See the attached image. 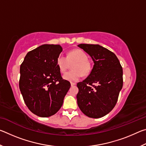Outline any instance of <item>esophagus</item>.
Masks as SVG:
<instances>
[{"instance_id": "1", "label": "esophagus", "mask_w": 146, "mask_h": 146, "mask_svg": "<svg viewBox=\"0 0 146 146\" xmlns=\"http://www.w3.org/2000/svg\"><path fill=\"white\" fill-rule=\"evenodd\" d=\"M75 85H76V83L75 82H71V86H75Z\"/></svg>"}]
</instances>
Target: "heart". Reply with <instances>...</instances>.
Returning <instances> with one entry per match:
<instances>
[{
	"mask_svg": "<svg viewBox=\"0 0 146 146\" xmlns=\"http://www.w3.org/2000/svg\"><path fill=\"white\" fill-rule=\"evenodd\" d=\"M73 63V70L64 74V78L71 82H76L82 77V74L86 75L90 70V66L88 61V56L82 49H76L71 51L68 56L60 54L58 56L56 63L61 73H65L70 66V63Z\"/></svg>",
	"mask_w": 146,
	"mask_h": 146,
	"instance_id": "b5f03b06",
	"label": "heart"
}]
</instances>
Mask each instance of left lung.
Listing matches in <instances>:
<instances>
[{"label": "left lung", "mask_w": 146, "mask_h": 146, "mask_svg": "<svg viewBox=\"0 0 146 146\" xmlns=\"http://www.w3.org/2000/svg\"><path fill=\"white\" fill-rule=\"evenodd\" d=\"M78 46L90 55L94 62L88 77L77 83L78 106L89 117H102L117 102L123 86L122 68L115 53L98 44H80Z\"/></svg>", "instance_id": "left-lung-1"}]
</instances>
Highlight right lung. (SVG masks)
<instances>
[{
    "instance_id": "add662e5",
    "label": "right lung",
    "mask_w": 146,
    "mask_h": 146,
    "mask_svg": "<svg viewBox=\"0 0 146 146\" xmlns=\"http://www.w3.org/2000/svg\"><path fill=\"white\" fill-rule=\"evenodd\" d=\"M62 51L60 45L43 44L29 51L21 65L20 90L27 107L38 117L55 115L70 88L56 63Z\"/></svg>"
}]
</instances>
